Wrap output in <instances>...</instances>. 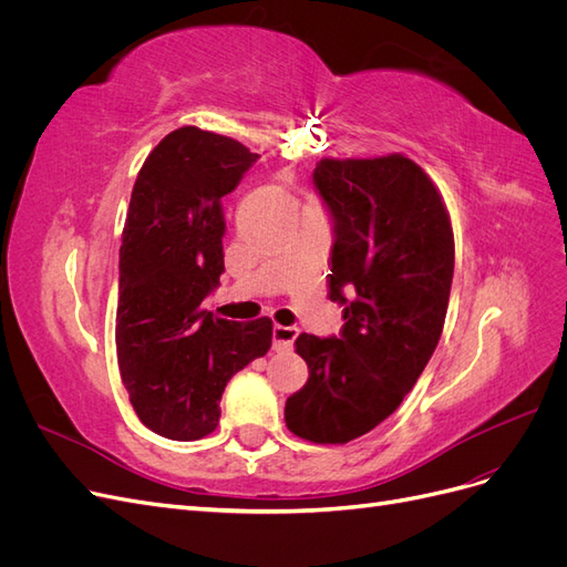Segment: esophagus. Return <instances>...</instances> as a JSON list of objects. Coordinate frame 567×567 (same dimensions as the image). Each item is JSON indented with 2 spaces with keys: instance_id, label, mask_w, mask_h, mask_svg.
<instances>
[{
  "instance_id": "obj_1",
  "label": "esophagus",
  "mask_w": 567,
  "mask_h": 567,
  "mask_svg": "<svg viewBox=\"0 0 567 567\" xmlns=\"http://www.w3.org/2000/svg\"><path fill=\"white\" fill-rule=\"evenodd\" d=\"M298 338L296 326H274V350H288Z\"/></svg>"
}]
</instances>
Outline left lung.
Returning <instances> with one entry per match:
<instances>
[{"instance_id": "1", "label": "left lung", "mask_w": 567, "mask_h": 567, "mask_svg": "<svg viewBox=\"0 0 567 567\" xmlns=\"http://www.w3.org/2000/svg\"><path fill=\"white\" fill-rule=\"evenodd\" d=\"M315 186L333 217L329 298L340 338L300 333L310 379L286 400L288 431L346 444L385 421L433 357L447 317L454 231L437 186L402 153L321 158Z\"/></svg>"}]
</instances>
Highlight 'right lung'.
<instances>
[{
  "mask_svg": "<svg viewBox=\"0 0 567 567\" xmlns=\"http://www.w3.org/2000/svg\"><path fill=\"white\" fill-rule=\"evenodd\" d=\"M231 136L169 132L136 175L120 246L115 350L140 421L167 440H200L219 421L236 371L271 348L269 317L200 310L225 271L221 196L255 163Z\"/></svg>",
  "mask_w": 567,
  "mask_h": 567,
  "instance_id": "add662e5",
  "label": "right lung"
}]
</instances>
